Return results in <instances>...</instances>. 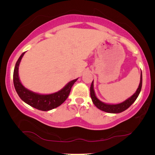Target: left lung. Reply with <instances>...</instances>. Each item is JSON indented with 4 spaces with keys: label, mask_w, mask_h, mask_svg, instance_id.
I'll list each match as a JSON object with an SVG mask.
<instances>
[{
    "label": "left lung",
    "mask_w": 155,
    "mask_h": 155,
    "mask_svg": "<svg viewBox=\"0 0 155 155\" xmlns=\"http://www.w3.org/2000/svg\"><path fill=\"white\" fill-rule=\"evenodd\" d=\"M94 81V80H93ZM92 82L90 87V96L92 98V102L96 107L98 108L99 109L101 110V111L107 112V113H111V114H118L120 112L124 111L125 110H126L128 108L130 107L131 105L134 103V101L136 100V99L138 97L141 91L142 88V84H143V76H142V72L140 74V84L138 86V88L137 89L136 92L133 94L130 97H129L128 99H127L126 100H125L123 102L120 104H106L104 102L99 100L97 98L96 94H95L94 90V82Z\"/></svg>",
    "instance_id": "1"
}]
</instances>
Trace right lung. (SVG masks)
Wrapping results in <instances>:
<instances>
[{
  "mask_svg": "<svg viewBox=\"0 0 155 155\" xmlns=\"http://www.w3.org/2000/svg\"><path fill=\"white\" fill-rule=\"evenodd\" d=\"M25 52L22 53L16 62L13 73V83L17 93L23 101L35 109L41 110V111H49L53 109L59 107L62 104L68 97L71 92V88L74 83L77 81L75 79L69 82L64 87L59 90L58 92L49 94H41L34 92L25 88L22 84L21 83L19 78L18 70L20 61L24 56Z\"/></svg>",
  "mask_w": 155,
  "mask_h": 155,
  "instance_id": "obj_1",
  "label": "right lung"
}]
</instances>
